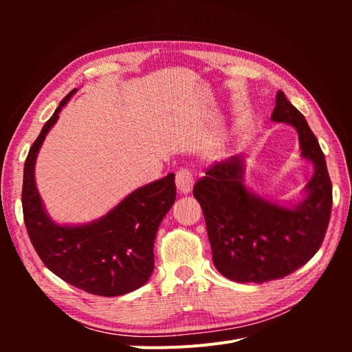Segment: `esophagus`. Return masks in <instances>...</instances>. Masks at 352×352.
<instances>
[{
  "label": "esophagus",
  "mask_w": 352,
  "mask_h": 352,
  "mask_svg": "<svg viewBox=\"0 0 352 352\" xmlns=\"http://www.w3.org/2000/svg\"><path fill=\"white\" fill-rule=\"evenodd\" d=\"M176 186L180 194H189L192 190L194 177L188 168H180L176 172Z\"/></svg>",
  "instance_id": "1"
}]
</instances>
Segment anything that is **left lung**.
I'll use <instances>...</instances> for the list:
<instances>
[{"label": "left lung", "mask_w": 352, "mask_h": 352, "mask_svg": "<svg viewBox=\"0 0 352 352\" xmlns=\"http://www.w3.org/2000/svg\"><path fill=\"white\" fill-rule=\"evenodd\" d=\"M272 120L292 126L301 157L314 173L304 199L283 206L245 185V158L216 163L194 186L204 212L212 263L225 278L239 283H263L285 278L313 258L324 239L332 184L324 154L305 117L278 91Z\"/></svg>", "instance_id": "8db88e82"}]
</instances>
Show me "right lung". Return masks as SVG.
<instances>
[{"label": "right lung", "mask_w": 352, "mask_h": 352, "mask_svg": "<svg viewBox=\"0 0 352 352\" xmlns=\"http://www.w3.org/2000/svg\"><path fill=\"white\" fill-rule=\"evenodd\" d=\"M74 92L60 102L29 150L22 190L25 225L39 258L60 279L94 295L119 296L151 278L157 230L176 199L175 173L135 189L97 220L83 225L52 220L38 192L35 164L47 133Z\"/></svg>", "instance_id": "right-lung-1"}]
</instances>
